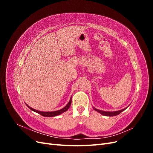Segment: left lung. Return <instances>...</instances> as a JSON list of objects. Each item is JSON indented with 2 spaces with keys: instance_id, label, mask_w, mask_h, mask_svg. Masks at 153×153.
<instances>
[{
  "instance_id": "left-lung-1",
  "label": "left lung",
  "mask_w": 153,
  "mask_h": 153,
  "mask_svg": "<svg viewBox=\"0 0 153 153\" xmlns=\"http://www.w3.org/2000/svg\"><path fill=\"white\" fill-rule=\"evenodd\" d=\"M128 106L126 108H124V109H122V110H118V111H113V112H106V111H103V110H98V109H97V108H94V106H92V108H93V109L94 110H96V112H99L100 114H102V115H105V116H115V115H119V114H121L122 112H123V111L124 110H126L127 108H128Z\"/></svg>"
}]
</instances>
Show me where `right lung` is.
<instances>
[{"mask_svg":"<svg viewBox=\"0 0 153 153\" xmlns=\"http://www.w3.org/2000/svg\"><path fill=\"white\" fill-rule=\"evenodd\" d=\"M71 97L70 100H69V102L68 103V104L64 106V108H61V110H56V111H53V112H43V111H39V110H35L34 108H31L30 106H29L28 105L26 104L27 106H28V107L32 111H34V112L38 113V114H39L40 115H43V116L44 117H55V116H57V115H59L60 114H61L64 112H66V111L68 110V108H69V106H70L71 105Z\"/></svg>","mask_w":153,"mask_h":153,"instance_id":"obj_1","label":"right lung"}]
</instances>
